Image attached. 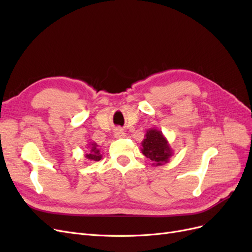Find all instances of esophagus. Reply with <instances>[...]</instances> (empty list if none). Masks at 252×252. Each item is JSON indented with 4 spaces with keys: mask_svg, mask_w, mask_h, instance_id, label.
<instances>
[{
    "mask_svg": "<svg viewBox=\"0 0 252 252\" xmlns=\"http://www.w3.org/2000/svg\"><path fill=\"white\" fill-rule=\"evenodd\" d=\"M125 134H126V133L124 132L123 129H121V128H117L116 130H114V136H116V138H118V139L124 138Z\"/></svg>",
    "mask_w": 252,
    "mask_h": 252,
    "instance_id": "esophagus-1",
    "label": "esophagus"
}]
</instances>
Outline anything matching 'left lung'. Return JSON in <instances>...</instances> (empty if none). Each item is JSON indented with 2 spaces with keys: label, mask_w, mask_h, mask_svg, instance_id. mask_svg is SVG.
<instances>
[{
  "label": "left lung",
  "mask_w": 252,
  "mask_h": 252,
  "mask_svg": "<svg viewBox=\"0 0 252 252\" xmlns=\"http://www.w3.org/2000/svg\"><path fill=\"white\" fill-rule=\"evenodd\" d=\"M141 144L142 154L151 159L152 166H162L168 163L173 156V150L168 141L157 128H149Z\"/></svg>",
  "instance_id": "obj_1"
}]
</instances>
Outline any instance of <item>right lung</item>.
<instances>
[{
    "label": "right lung",
    "mask_w": 252,
    "mask_h": 252,
    "mask_svg": "<svg viewBox=\"0 0 252 252\" xmlns=\"http://www.w3.org/2000/svg\"><path fill=\"white\" fill-rule=\"evenodd\" d=\"M88 152L85 155V158L90 162H97L102 158V155L100 154L98 145L94 142H90L88 144Z\"/></svg>",
    "instance_id": "obj_1"
}]
</instances>
